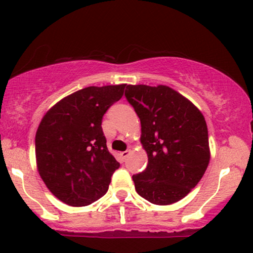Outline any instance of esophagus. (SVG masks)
Returning a JSON list of instances; mask_svg holds the SVG:
<instances>
[{"label":"esophagus","mask_w":253,"mask_h":253,"mask_svg":"<svg viewBox=\"0 0 253 253\" xmlns=\"http://www.w3.org/2000/svg\"><path fill=\"white\" fill-rule=\"evenodd\" d=\"M130 154V149H127L126 152H121L120 153V158H121V160H123V161H125V160H126V158L127 156H128Z\"/></svg>","instance_id":"34e87169"}]
</instances>
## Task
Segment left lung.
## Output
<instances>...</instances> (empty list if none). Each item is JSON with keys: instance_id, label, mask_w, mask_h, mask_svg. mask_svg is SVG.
I'll use <instances>...</instances> for the list:
<instances>
[{"instance_id": "8db88e82", "label": "left lung", "mask_w": 253, "mask_h": 253, "mask_svg": "<svg viewBox=\"0 0 253 253\" xmlns=\"http://www.w3.org/2000/svg\"><path fill=\"white\" fill-rule=\"evenodd\" d=\"M128 103L141 123L147 168L133 175L136 193L148 202L168 206L196 187L210 161L208 127L202 112L166 85H127Z\"/></svg>"}]
</instances>
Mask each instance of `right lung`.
Instances as JSON below:
<instances>
[{
  "label": "right lung",
  "instance_id": "1",
  "mask_svg": "<svg viewBox=\"0 0 253 253\" xmlns=\"http://www.w3.org/2000/svg\"><path fill=\"white\" fill-rule=\"evenodd\" d=\"M126 84L88 86L63 98L44 114L35 153L40 176L53 196L71 207L103 197L120 167L108 152L101 120Z\"/></svg>",
  "mask_w": 253,
  "mask_h": 253
}]
</instances>
